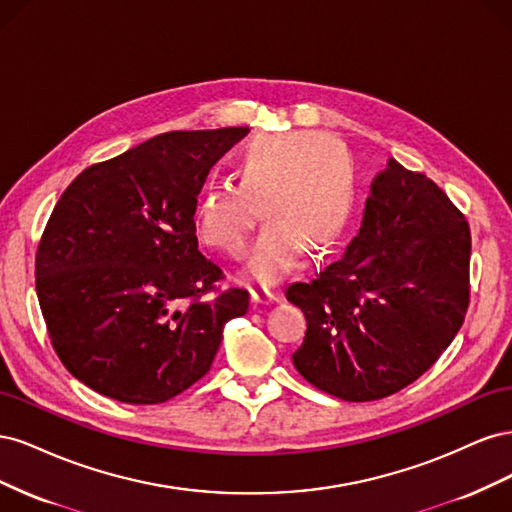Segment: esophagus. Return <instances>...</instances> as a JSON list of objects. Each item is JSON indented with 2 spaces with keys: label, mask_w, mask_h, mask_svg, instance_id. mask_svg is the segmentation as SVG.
Returning <instances> with one entry per match:
<instances>
[{
  "label": "esophagus",
  "mask_w": 512,
  "mask_h": 512,
  "mask_svg": "<svg viewBox=\"0 0 512 512\" xmlns=\"http://www.w3.org/2000/svg\"><path fill=\"white\" fill-rule=\"evenodd\" d=\"M252 294V301L254 303H262V305H269L273 301H277V294L273 290H269L267 286H252L250 288Z\"/></svg>",
  "instance_id": "34e87169"
}]
</instances>
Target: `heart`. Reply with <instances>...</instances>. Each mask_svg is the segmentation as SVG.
Segmentation results:
<instances>
[{
  "instance_id": "1",
  "label": "heart",
  "mask_w": 512,
  "mask_h": 512,
  "mask_svg": "<svg viewBox=\"0 0 512 512\" xmlns=\"http://www.w3.org/2000/svg\"><path fill=\"white\" fill-rule=\"evenodd\" d=\"M237 183L211 185L196 205L203 243L241 258L260 220L269 224L254 245L247 275L271 284L297 265L303 247L322 252L335 241L350 209L352 175L346 151L312 132L252 138L232 162Z\"/></svg>"
}]
</instances>
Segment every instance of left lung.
Masks as SVG:
<instances>
[{"label": "left lung", "mask_w": 512, "mask_h": 512, "mask_svg": "<svg viewBox=\"0 0 512 512\" xmlns=\"http://www.w3.org/2000/svg\"><path fill=\"white\" fill-rule=\"evenodd\" d=\"M470 226L436 183L395 160L371 183L346 254L286 290L307 331L299 374L344 401L406 389L440 359L470 305Z\"/></svg>", "instance_id": "8db88e82"}]
</instances>
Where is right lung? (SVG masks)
Instances as JSON below:
<instances>
[{"label":"right lung","mask_w":512,"mask_h":512,"mask_svg":"<svg viewBox=\"0 0 512 512\" xmlns=\"http://www.w3.org/2000/svg\"><path fill=\"white\" fill-rule=\"evenodd\" d=\"M245 128L166 132L85 168L36 252V292L70 374L123 404H162L211 369L250 292L198 252L196 196Z\"/></svg>","instance_id":"1"}]
</instances>
